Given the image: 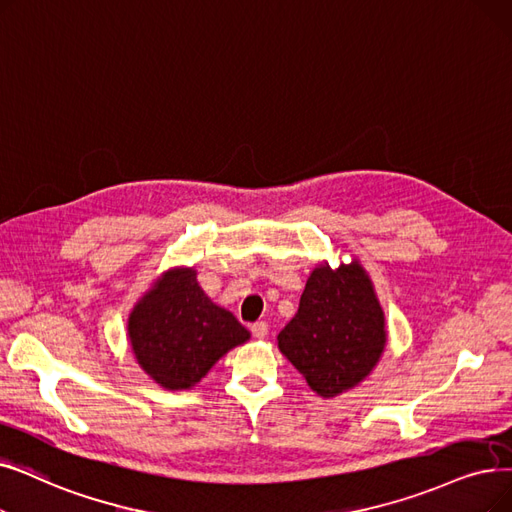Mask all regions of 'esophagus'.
Masks as SVG:
<instances>
[{
  "mask_svg": "<svg viewBox=\"0 0 512 512\" xmlns=\"http://www.w3.org/2000/svg\"><path fill=\"white\" fill-rule=\"evenodd\" d=\"M251 332H253V337L263 339L265 335H268V322H255V324L251 326Z\"/></svg>",
  "mask_w": 512,
  "mask_h": 512,
  "instance_id": "esophagus-1",
  "label": "esophagus"
}]
</instances>
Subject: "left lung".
I'll return each mask as SVG.
<instances>
[{
	"instance_id": "8db88e82",
	"label": "left lung",
	"mask_w": 512,
	"mask_h": 512,
	"mask_svg": "<svg viewBox=\"0 0 512 512\" xmlns=\"http://www.w3.org/2000/svg\"><path fill=\"white\" fill-rule=\"evenodd\" d=\"M385 316L358 261L339 270L320 265L307 278L299 311L278 347L322 397L364 381L385 349Z\"/></svg>"
}]
</instances>
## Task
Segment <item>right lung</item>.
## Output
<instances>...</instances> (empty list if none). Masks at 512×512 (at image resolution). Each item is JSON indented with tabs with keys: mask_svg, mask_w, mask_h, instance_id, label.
Instances as JSON below:
<instances>
[{
	"mask_svg": "<svg viewBox=\"0 0 512 512\" xmlns=\"http://www.w3.org/2000/svg\"><path fill=\"white\" fill-rule=\"evenodd\" d=\"M138 364L169 391L190 389L232 347L251 335L215 305L194 270L167 272L136 305L127 324Z\"/></svg>",
	"mask_w": 512,
	"mask_h": 512,
	"instance_id": "right-lung-1",
	"label": "right lung"
}]
</instances>
